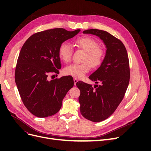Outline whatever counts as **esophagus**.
Returning <instances> with one entry per match:
<instances>
[{"label":"esophagus","mask_w":151,"mask_h":151,"mask_svg":"<svg viewBox=\"0 0 151 151\" xmlns=\"http://www.w3.org/2000/svg\"><path fill=\"white\" fill-rule=\"evenodd\" d=\"M77 81H78V80H77V78H74V85H75V86L76 85V83H77Z\"/></svg>","instance_id":"1"}]
</instances>
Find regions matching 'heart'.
<instances>
[{
	"instance_id": "b5f03b06",
	"label": "heart",
	"mask_w": 151,
	"mask_h": 151,
	"mask_svg": "<svg viewBox=\"0 0 151 151\" xmlns=\"http://www.w3.org/2000/svg\"><path fill=\"white\" fill-rule=\"evenodd\" d=\"M74 43L77 47L86 52L83 60L84 62L71 63L64 68L63 72L66 75L82 78L90 70L91 66L96 67L101 65L104 57V51L98 46L97 41L89 36H83L77 38ZM58 53L62 61L68 62L72 54V45L67 42H62L58 47Z\"/></svg>"
}]
</instances>
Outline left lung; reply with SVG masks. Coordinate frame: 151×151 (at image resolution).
Segmentation results:
<instances>
[{
	"label": "left lung",
	"mask_w": 151,
	"mask_h": 151,
	"mask_svg": "<svg viewBox=\"0 0 151 151\" xmlns=\"http://www.w3.org/2000/svg\"><path fill=\"white\" fill-rule=\"evenodd\" d=\"M84 34L98 36L106 48V54L98 69L89 78L96 84L92 85L77 82L80 89V111L86 119L99 122L111 116L120 104L130 81L129 57L124 45L107 31L91 29Z\"/></svg>",
	"instance_id": "1"
}]
</instances>
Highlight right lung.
Wrapping results in <instances>:
<instances>
[{"label": "right lung", "instance_id": "1", "mask_svg": "<svg viewBox=\"0 0 151 151\" xmlns=\"http://www.w3.org/2000/svg\"><path fill=\"white\" fill-rule=\"evenodd\" d=\"M55 28L38 32L26 41L17 59L15 82L24 106L35 116L55 115L62 100L74 86L70 76L49 81L48 75L58 74L61 68L58 50L60 45L79 33Z\"/></svg>", "mask_w": 151, "mask_h": 151}]
</instances>
